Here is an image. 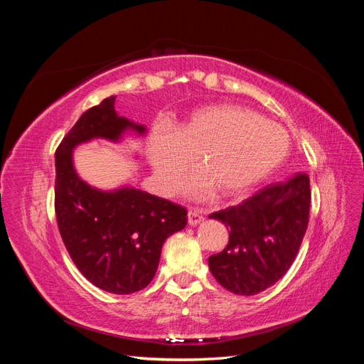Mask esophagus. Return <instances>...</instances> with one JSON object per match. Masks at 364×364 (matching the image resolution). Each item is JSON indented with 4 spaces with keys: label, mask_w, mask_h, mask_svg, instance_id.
Returning a JSON list of instances; mask_svg holds the SVG:
<instances>
[{
    "label": "esophagus",
    "mask_w": 364,
    "mask_h": 364,
    "mask_svg": "<svg viewBox=\"0 0 364 364\" xmlns=\"http://www.w3.org/2000/svg\"><path fill=\"white\" fill-rule=\"evenodd\" d=\"M203 220H205V217L200 214L199 209H194V208L190 209V211H188V223H190L191 226H196V225L202 223Z\"/></svg>",
    "instance_id": "obj_1"
}]
</instances>
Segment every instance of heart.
<instances>
[{
	"label": "heart",
	"mask_w": 364,
	"mask_h": 364,
	"mask_svg": "<svg viewBox=\"0 0 364 364\" xmlns=\"http://www.w3.org/2000/svg\"><path fill=\"white\" fill-rule=\"evenodd\" d=\"M290 139L278 123L238 105L200 109L178 129L155 135L150 159L167 193L197 159L199 173L185 181L183 190L205 197L213 190L223 197L237 196L266 178L287 156Z\"/></svg>",
	"instance_id": "b5f03b06"
}]
</instances>
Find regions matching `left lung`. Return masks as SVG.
Returning a JSON list of instances; mask_svg holds the SVG:
<instances>
[{
	"label": "left lung",
	"instance_id": "obj_1",
	"mask_svg": "<svg viewBox=\"0 0 364 364\" xmlns=\"http://www.w3.org/2000/svg\"><path fill=\"white\" fill-rule=\"evenodd\" d=\"M310 202V178L297 173L209 215L229 229L228 246L208 258L217 282L241 296L257 294L278 282L299 252Z\"/></svg>",
	"mask_w": 364,
	"mask_h": 364
}]
</instances>
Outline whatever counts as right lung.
Returning <instances> with one entry per match:
<instances>
[{
  "mask_svg": "<svg viewBox=\"0 0 364 364\" xmlns=\"http://www.w3.org/2000/svg\"><path fill=\"white\" fill-rule=\"evenodd\" d=\"M107 97L77 119L56 150L54 209L71 259L95 287L114 294L146 289L155 277L164 241L186 225V209L136 188L102 191L77 176L73 150L94 138L118 141L146 127L115 112Z\"/></svg>",
  "mask_w": 364,
  "mask_h": 364,
  "instance_id": "obj_1",
  "label": "right lung"
}]
</instances>
